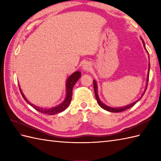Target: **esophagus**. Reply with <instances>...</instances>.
Here are the masks:
<instances>
[{
	"mask_svg": "<svg viewBox=\"0 0 161 161\" xmlns=\"http://www.w3.org/2000/svg\"><path fill=\"white\" fill-rule=\"evenodd\" d=\"M83 70H84L85 71H88L91 68V65L89 62H85L84 64H83Z\"/></svg>",
	"mask_w": 161,
	"mask_h": 161,
	"instance_id": "34e87169",
	"label": "esophagus"
}]
</instances>
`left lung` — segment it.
<instances>
[{
	"instance_id": "left-lung-1",
	"label": "left lung",
	"mask_w": 161,
	"mask_h": 161,
	"mask_svg": "<svg viewBox=\"0 0 161 161\" xmlns=\"http://www.w3.org/2000/svg\"><path fill=\"white\" fill-rule=\"evenodd\" d=\"M141 39L142 40V42L143 43V46H144L145 49L146 50V52L147 53L148 55H149V53L147 52V50L146 47H145V42L144 41H143V39L141 37ZM149 68H150V64H149V70H148V73H147V84H146V87H145V91L144 93H142V95H141V97L144 95L145 93V91L147 90V83H148V80H149ZM93 86H94V91H95V98H96L97 100V102L98 104L100 106V107H102L103 109H104V110L107 111H109V112H112V113H118V112H121V111H124L125 110H126V109H128L129 108H131V107H133V105H134L136 102H138L140 100H141V98L138 99V100H136V102H133V103L130 104H128L126 106H125V107H118V108H115V107H108V106L106 105L105 104H104L103 102H102L101 100L100 97H99V95H98V92H97V81L96 80H93Z\"/></svg>"
}]
</instances>
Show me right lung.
Returning <instances> with one entry per match:
<instances>
[{
	"label": "right lung",
	"instance_id": "add662e5",
	"mask_svg": "<svg viewBox=\"0 0 161 161\" xmlns=\"http://www.w3.org/2000/svg\"><path fill=\"white\" fill-rule=\"evenodd\" d=\"M81 74L80 71H75V73H73V74L70 75L69 77H68V78L67 79V80L66 81V97H65L64 100L61 102V104L55 106V107H53L52 108H49L39 107L38 106H36L35 104H33L32 103H31V102H30L28 100H27V98L25 97V95H24V94L23 93V92L20 88V86H19V89L20 91V93H21L23 97L24 98V100L28 102V103L34 108H35L36 110L44 114L54 115L64 111L65 109H66L68 107V106L70 105V103L72 100V91H73V86H75V84H76L79 79L81 77Z\"/></svg>",
	"mask_w": 161,
	"mask_h": 161
}]
</instances>
